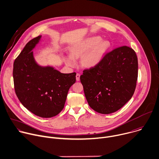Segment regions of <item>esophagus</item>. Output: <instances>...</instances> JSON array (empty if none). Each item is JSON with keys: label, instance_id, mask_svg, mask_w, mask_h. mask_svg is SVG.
<instances>
[{"label": "esophagus", "instance_id": "34e87169", "mask_svg": "<svg viewBox=\"0 0 159 159\" xmlns=\"http://www.w3.org/2000/svg\"><path fill=\"white\" fill-rule=\"evenodd\" d=\"M76 81H80V75L79 73H77L76 75Z\"/></svg>", "mask_w": 159, "mask_h": 159}]
</instances>
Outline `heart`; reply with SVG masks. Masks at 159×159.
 <instances>
[{"label":"heart","mask_w":159,"mask_h":159,"mask_svg":"<svg viewBox=\"0 0 159 159\" xmlns=\"http://www.w3.org/2000/svg\"><path fill=\"white\" fill-rule=\"evenodd\" d=\"M99 36L86 38L75 44L71 48V56L65 57V62L68 66L75 65V60L81 57V65L86 68H93L98 65L103 60L109 47L108 41H103Z\"/></svg>","instance_id":"b5f03b06"}]
</instances>
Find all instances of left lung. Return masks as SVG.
<instances>
[{
	"mask_svg": "<svg viewBox=\"0 0 159 159\" xmlns=\"http://www.w3.org/2000/svg\"><path fill=\"white\" fill-rule=\"evenodd\" d=\"M138 77V59L134 49L121 46L104 56L96 66L80 76L89 107L102 114L114 113L132 97Z\"/></svg>",
	"mask_w": 159,
	"mask_h": 159,
	"instance_id": "left-lung-1",
	"label": "left lung"
}]
</instances>
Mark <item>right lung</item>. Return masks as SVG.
I'll return each mask as SVG.
<instances>
[{
  "instance_id": "obj_1",
  "label": "right lung",
  "mask_w": 159,
  "mask_h": 159,
  "mask_svg": "<svg viewBox=\"0 0 159 159\" xmlns=\"http://www.w3.org/2000/svg\"><path fill=\"white\" fill-rule=\"evenodd\" d=\"M41 38L39 36L28 42L15 59L14 89L18 99L29 111L42 118H51L64 108L76 73H61L52 66L39 65L33 49Z\"/></svg>"
}]
</instances>
